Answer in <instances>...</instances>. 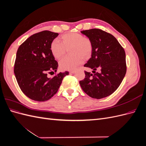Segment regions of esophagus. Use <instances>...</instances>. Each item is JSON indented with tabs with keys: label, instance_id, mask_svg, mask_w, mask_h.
<instances>
[{
	"label": "esophagus",
	"instance_id": "esophagus-1",
	"mask_svg": "<svg viewBox=\"0 0 146 146\" xmlns=\"http://www.w3.org/2000/svg\"><path fill=\"white\" fill-rule=\"evenodd\" d=\"M75 72H76V71H75V70H72V71H70V72H69L70 74H74V73H75Z\"/></svg>",
	"mask_w": 146,
	"mask_h": 146
}]
</instances>
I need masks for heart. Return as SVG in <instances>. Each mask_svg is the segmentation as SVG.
Returning <instances> with one entry per match:
<instances>
[{
    "label": "heart",
    "mask_w": 146,
    "mask_h": 146,
    "mask_svg": "<svg viewBox=\"0 0 146 146\" xmlns=\"http://www.w3.org/2000/svg\"><path fill=\"white\" fill-rule=\"evenodd\" d=\"M60 42L54 39L50 43L52 55L56 59H60L65 55L66 49L69 48V54L60 62V68L64 70H73L82 64L83 58L87 60L92 54V44L90 38L78 33H69L60 37Z\"/></svg>",
    "instance_id": "b5f03b06"
}]
</instances>
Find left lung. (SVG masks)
Masks as SVG:
<instances>
[{
  "label": "left lung",
  "mask_w": 146,
  "mask_h": 146,
  "mask_svg": "<svg viewBox=\"0 0 146 146\" xmlns=\"http://www.w3.org/2000/svg\"><path fill=\"white\" fill-rule=\"evenodd\" d=\"M92 44L91 57L84 66L85 78L80 81L83 91L91 98L102 99L113 94L121 85L126 74L125 53L116 38L98 29L81 31ZM97 68L99 72H96Z\"/></svg>",
  "instance_id": "left-lung-1"
}]
</instances>
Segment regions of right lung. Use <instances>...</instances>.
<instances>
[{"label":"right lung","mask_w":146,"mask_h":146,"mask_svg":"<svg viewBox=\"0 0 146 146\" xmlns=\"http://www.w3.org/2000/svg\"><path fill=\"white\" fill-rule=\"evenodd\" d=\"M58 35L47 30L35 33L17 49L14 68L16 80L24 94L33 100L50 99L58 91L63 78L69 74L66 71L52 78L47 77L48 73L56 72L58 68L50 46Z\"/></svg>","instance_id":"1"}]
</instances>
